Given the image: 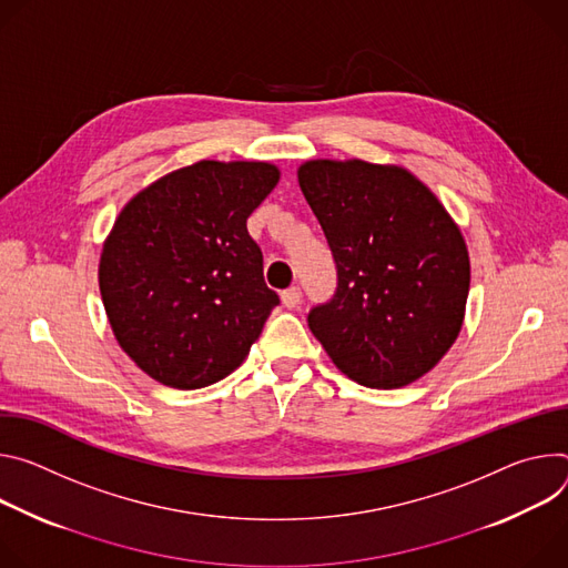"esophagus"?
Returning <instances> with one entry per match:
<instances>
[{
	"label": "esophagus",
	"instance_id": "obj_1",
	"mask_svg": "<svg viewBox=\"0 0 568 568\" xmlns=\"http://www.w3.org/2000/svg\"><path fill=\"white\" fill-rule=\"evenodd\" d=\"M300 300H302L300 286H291V288H286V291L282 293V304H284L286 308H295V306L300 304Z\"/></svg>",
	"mask_w": 568,
	"mask_h": 568
}]
</instances>
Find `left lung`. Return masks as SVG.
<instances>
[{
	"label": "left lung",
	"mask_w": 568,
	"mask_h": 568,
	"mask_svg": "<svg viewBox=\"0 0 568 568\" xmlns=\"http://www.w3.org/2000/svg\"><path fill=\"white\" fill-rule=\"evenodd\" d=\"M297 182L338 271L313 332L352 382L402 388L456 343L469 293V252L445 205L410 171L363 160H308Z\"/></svg>",
	"instance_id": "obj_1"
}]
</instances>
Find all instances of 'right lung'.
I'll list each match as a JSON object with an SVG mask.
<instances>
[{"label":"right lung","mask_w":568,"mask_h":568,"mask_svg":"<svg viewBox=\"0 0 568 568\" xmlns=\"http://www.w3.org/2000/svg\"><path fill=\"white\" fill-rule=\"evenodd\" d=\"M277 180L268 162L201 160L116 216L99 262L101 300L116 343L151 379L205 388L260 338L280 297L245 221Z\"/></svg>","instance_id":"obj_1"}]
</instances>
